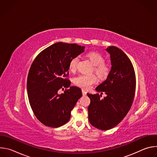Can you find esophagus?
<instances>
[{"label": "esophagus", "instance_id": "1", "mask_svg": "<svg viewBox=\"0 0 157 157\" xmlns=\"http://www.w3.org/2000/svg\"><path fill=\"white\" fill-rule=\"evenodd\" d=\"M82 95L83 96H86V91H85V90H84V89H82Z\"/></svg>", "mask_w": 157, "mask_h": 157}]
</instances>
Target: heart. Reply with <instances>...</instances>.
Instances as JSON below:
<instances>
[{
  "label": "heart",
  "mask_w": 157,
  "mask_h": 157,
  "mask_svg": "<svg viewBox=\"0 0 157 157\" xmlns=\"http://www.w3.org/2000/svg\"><path fill=\"white\" fill-rule=\"evenodd\" d=\"M86 58L90 61L94 66V71L100 79H105L110 73V67L108 64L104 62V58L99 53L95 52H90L86 55ZM78 57H73L69 62V70L71 71H75L78 63ZM97 78L94 75H79L75 78L74 83L84 89L90 88L91 86L96 82Z\"/></svg>",
  "instance_id": "1"
}]
</instances>
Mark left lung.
<instances>
[{"label": "left lung", "mask_w": 157, "mask_h": 157, "mask_svg": "<svg viewBox=\"0 0 157 157\" xmlns=\"http://www.w3.org/2000/svg\"><path fill=\"white\" fill-rule=\"evenodd\" d=\"M105 50L110 55V73L96 88L100 95L87 94L91 100L89 121L102 130L113 128L122 121L131 107L136 90L135 72L128 57L116 47H108ZM103 92L106 96L101 100Z\"/></svg>", "instance_id": "1"}]
</instances>
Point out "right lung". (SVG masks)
<instances>
[{"label":"right lung","instance_id":"1","mask_svg":"<svg viewBox=\"0 0 157 157\" xmlns=\"http://www.w3.org/2000/svg\"><path fill=\"white\" fill-rule=\"evenodd\" d=\"M84 48L76 43H55L42 51L30 67L27 83L29 102L36 118L46 126L58 127L68 122L82 95L81 89L70 86L71 81L65 78L70 59ZM64 87V93L58 94Z\"/></svg>","mask_w":157,"mask_h":157}]
</instances>
